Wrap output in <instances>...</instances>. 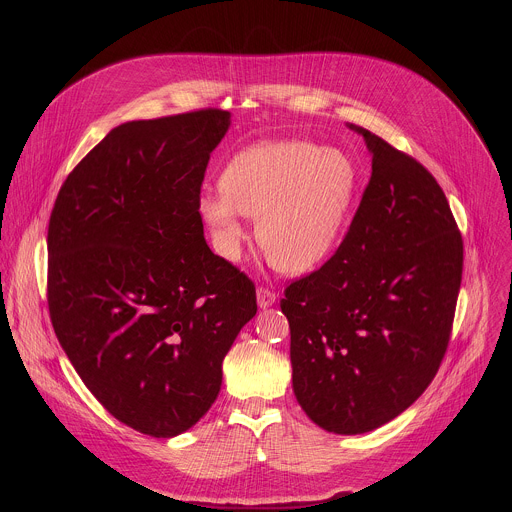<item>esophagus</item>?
<instances>
[{
	"mask_svg": "<svg viewBox=\"0 0 512 512\" xmlns=\"http://www.w3.org/2000/svg\"><path fill=\"white\" fill-rule=\"evenodd\" d=\"M275 300H277V296H275L273 289H269L265 285L257 287V304H259V308H269V306L275 304Z\"/></svg>",
	"mask_w": 512,
	"mask_h": 512,
	"instance_id": "esophagus-1",
	"label": "esophagus"
}]
</instances>
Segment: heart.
Here are the masks:
<instances>
[{"label":"heart","mask_w":512,"mask_h":512,"mask_svg":"<svg viewBox=\"0 0 512 512\" xmlns=\"http://www.w3.org/2000/svg\"><path fill=\"white\" fill-rule=\"evenodd\" d=\"M354 188L356 170L346 154L308 141H265L229 162L221 192H204L198 210L225 259H241V214L257 216V241L273 265L304 273L336 245Z\"/></svg>","instance_id":"b5f03b06"}]
</instances>
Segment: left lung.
<instances>
[{"instance_id":"1","label":"left lung","mask_w":512,"mask_h":512,"mask_svg":"<svg viewBox=\"0 0 512 512\" xmlns=\"http://www.w3.org/2000/svg\"><path fill=\"white\" fill-rule=\"evenodd\" d=\"M373 174L334 255L291 281V383L326 431L356 435L403 413L450 344L464 243L448 198L415 158L369 129Z\"/></svg>"}]
</instances>
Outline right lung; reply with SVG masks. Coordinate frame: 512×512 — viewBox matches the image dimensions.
I'll return each instance as SVG.
<instances>
[{"mask_svg":"<svg viewBox=\"0 0 512 512\" xmlns=\"http://www.w3.org/2000/svg\"><path fill=\"white\" fill-rule=\"evenodd\" d=\"M231 113L129 121L72 170L48 223V312L97 401L152 437L214 403L223 360L257 314L255 283L204 241L198 210Z\"/></svg>","mask_w":512,"mask_h":512,"instance_id":"add662e5","label":"right lung"}]
</instances>
